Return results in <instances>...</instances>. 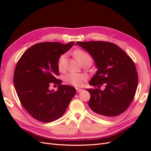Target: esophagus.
<instances>
[{
  "instance_id": "obj_1",
  "label": "esophagus",
  "mask_w": 151,
  "mask_h": 151,
  "mask_svg": "<svg viewBox=\"0 0 151 151\" xmlns=\"http://www.w3.org/2000/svg\"><path fill=\"white\" fill-rule=\"evenodd\" d=\"M76 91H77V93H79V92H81V91H83V89H80V88H77V89H76Z\"/></svg>"
}]
</instances>
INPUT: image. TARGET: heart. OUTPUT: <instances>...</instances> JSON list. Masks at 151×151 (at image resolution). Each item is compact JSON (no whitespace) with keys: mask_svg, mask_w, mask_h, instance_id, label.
<instances>
[{"mask_svg":"<svg viewBox=\"0 0 151 151\" xmlns=\"http://www.w3.org/2000/svg\"><path fill=\"white\" fill-rule=\"evenodd\" d=\"M76 58L78 59L80 63L85 60H92L91 57L89 54L84 52L82 50L76 51L74 53ZM67 63V55L65 53L62 54L59 57L58 60V67L60 71L65 70ZM86 76L81 74H77V73H71L67 74L65 77V81L68 84L74 86L76 87L82 86L84 84V82L86 80Z\"/></svg>","mask_w":151,"mask_h":151,"instance_id":"1","label":"heart"}]
</instances>
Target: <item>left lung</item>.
I'll use <instances>...</instances> for the list:
<instances>
[{
	"label": "left lung",
	"mask_w": 151,
	"mask_h": 151,
	"mask_svg": "<svg viewBox=\"0 0 151 151\" xmlns=\"http://www.w3.org/2000/svg\"><path fill=\"white\" fill-rule=\"evenodd\" d=\"M76 45L90 54L98 69L89 83L98 88L86 89L91 95L89 108L103 116L120 115L130 106L137 88L138 75L133 60L112 43L92 41ZM103 84V91L98 89Z\"/></svg>",
	"instance_id": "left-lung-1"
}]
</instances>
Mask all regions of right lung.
Segmentation results:
<instances>
[{
    "mask_svg": "<svg viewBox=\"0 0 151 151\" xmlns=\"http://www.w3.org/2000/svg\"><path fill=\"white\" fill-rule=\"evenodd\" d=\"M58 42L35 44L22 54L14 74V88L21 104L38 121L48 123L64 114L76 94L74 87L61 84L56 79L59 74L58 60L74 45ZM59 85L57 91L49 89Z\"/></svg>",
    "mask_w": 151,
    "mask_h": 151,
    "instance_id": "obj_1",
    "label": "right lung"
}]
</instances>
